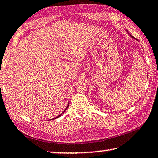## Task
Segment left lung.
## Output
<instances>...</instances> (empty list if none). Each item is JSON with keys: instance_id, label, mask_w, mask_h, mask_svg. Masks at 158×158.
Segmentation results:
<instances>
[{"instance_id": "1", "label": "left lung", "mask_w": 158, "mask_h": 158, "mask_svg": "<svg viewBox=\"0 0 158 158\" xmlns=\"http://www.w3.org/2000/svg\"><path fill=\"white\" fill-rule=\"evenodd\" d=\"M127 32H128V30H127ZM130 36H131V37H132V38H133V37H132V36H131V35H130Z\"/></svg>"}]
</instances>
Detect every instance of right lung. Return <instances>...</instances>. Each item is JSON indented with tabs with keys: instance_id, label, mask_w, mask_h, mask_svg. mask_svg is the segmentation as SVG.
<instances>
[{
	"instance_id": "add662e5",
	"label": "right lung",
	"mask_w": 158,
	"mask_h": 158,
	"mask_svg": "<svg viewBox=\"0 0 158 158\" xmlns=\"http://www.w3.org/2000/svg\"><path fill=\"white\" fill-rule=\"evenodd\" d=\"M69 102L68 106H67V107H66V109H65V110H64V112H63L62 113H60V114L59 115H58V116H57V117L54 118H52V119H56V118H58V117H60V115H63V113H64L65 112V111H66V109H67V108H68V107H69ZM52 119H50V120H52Z\"/></svg>"
}]
</instances>
